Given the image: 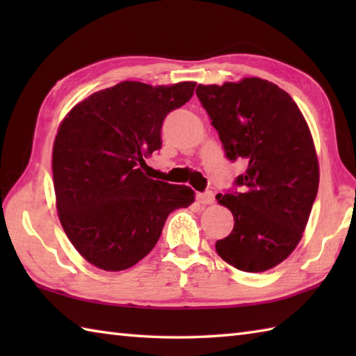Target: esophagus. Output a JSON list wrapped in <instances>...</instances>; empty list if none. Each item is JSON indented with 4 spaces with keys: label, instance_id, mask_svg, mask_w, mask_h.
Returning a JSON list of instances; mask_svg holds the SVG:
<instances>
[{
    "label": "esophagus",
    "instance_id": "obj_1",
    "mask_svg": "<svg viewBox=\"0 0 356 356\" xmlns=\"http://www.w3.org/2000/svg\"><path fill=\"white\" fill-rule=\"evenodd\" d=\"M195 199H197V202L202 203V205H211V203L214 202V194L211 191L197 193V194H195Z\"/></svg>",
    "mask_w": 356,
    "mask_h": 356
}]
</instances>
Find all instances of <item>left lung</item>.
<instances>
[{
	"label": "left lung",
	"instance_id": "obj_1",
	"mask_svg": "<svg viewBox=\"0 0 356 356\" xmlns=\"http://www.w3.org/2000/svg\"><path fill=\"white\" fill-rule=\"evenodd\" d=\"M231 162L248 168L238 190L217 194L234 216L216 251L231 266L264 272L287 259L303 236L318 193L320 170L311 131L284 90L260 78L195 90Z\"/></svg>",
	"mask_w": 356,
	"mask_h": 356
}]
</instances>
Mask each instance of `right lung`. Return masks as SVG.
I'll return each instance as SVG.
<instances>
[{
  "mask_svg": "<svg viewBox=\"0 0 356 356\" xmlns=\"http://www.w3.org/2000/svg\"><path fill=\"white\" fill-rule=\"evenodd\" d=\"M194 88L124 81L79 102L59 127L51 159L59 220L96 268L134 266L156 246L170 213L194 202L190 186L148 179L139 168L162 148L165 118Z\"/></svg>",
  "mask_w": 356,
  "mask_h": 356,
  "instance_id": "1",
  "label": "right lung"
}]
</instances>
